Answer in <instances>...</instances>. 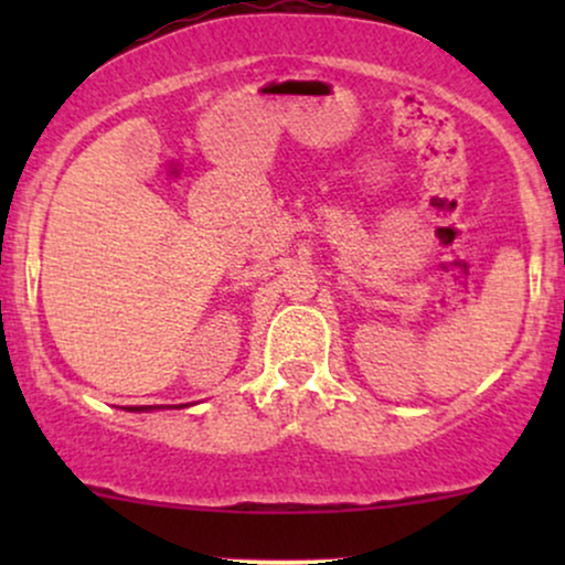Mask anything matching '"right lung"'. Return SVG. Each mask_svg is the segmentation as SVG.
<instances>
[{
  "label": "right lung",
  "instance_id": "add662e5",
  "mask_svg": "<svg viewBox=\"0 0 565 565\" xmlns=\"http://www.w3.org/2000/svg\"><path fill=\"white\" fill-rule=\"evenodd\" d=\"M153 408H159V406H127V412H153ZM174 408H180V406H174Z\"/></svg>",
  "mask_w": 565,
  "mask_h": 565
}]
</instances>
